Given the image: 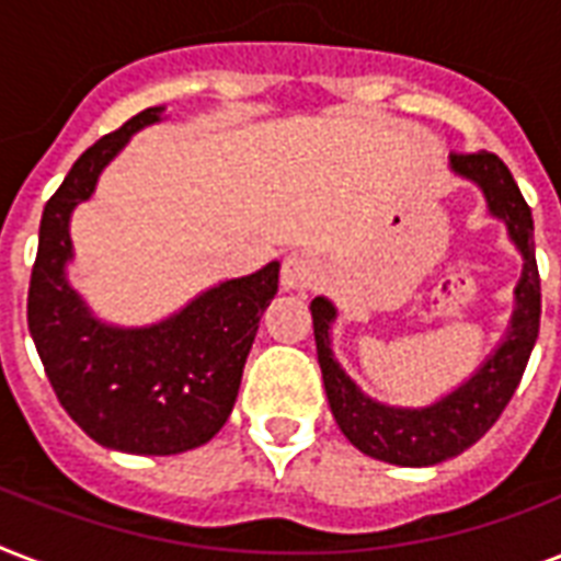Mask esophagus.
<instances>
[{
    "mask_svg": "<svg viewBox=\"0 0 561 561\" xmlns=\"http://www.w3.org/2000/svg\"><path fill=\"white\" fill-rule=\"evenodd\" d=\"M320 276V264L306 253H294L282 262V288L285 290H302L311 288Z\"/></svg>",
    "mask_w": 561,
    "mask_h": 561,
    "instance_id": "obj_1",
    "label": "esophagus"
}]
</instances>
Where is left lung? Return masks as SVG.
Instances as JSON below:
<instances>
[{
	"instance_id": "obj_1",
	"label": "left lung",
	"mask_w": 561,
	"mask_h": 561,
	"mask_svg": "<svg viewBox=\"0 0 561 561\" xmlns=\"http://www.w3.org/2000/svg\"><path fill=\"white\" fill-rule=\"evenodd\" d=\"M451 169L483 188L489 211L504 220L510 238L524 255V276L515 288L518 308H515L506 341L460 390L422 410L387 408L367 399L346 378L332 355L329 329L334 320V306L323 297L311 302L317 360L323 369L325 396L332 404L334 422L341 425L346 439L358 451L369 454L375 460L396 462V466H434L478 443L513 399L536 346V337H539L541 279L539 264H536V241H533V215L522 188L497 153L454 151Z\"/></svg>"
}]
</instances>
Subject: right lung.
I'll return each mask as SVG.
<instances>
[{"label":"right lung","instance_id":"add662e5","mask_svg":"<svg viewBox=\"0 0 561 561\" xmlns=\"http://www.w3.org/2000/svg\"><path fill=\"white\" fill-rule=\"evenodd\" d=\"M160 113H136L75 160L43 209L28 285V332L57 401L104 448L153 457L192 451L224 427L259 320L279 290V262H271L220 282L162 323L113 329L69 288V215L130 134L160 122Z\"/></svg>","mask_w":561,"mask_h":561}]
</instances>
